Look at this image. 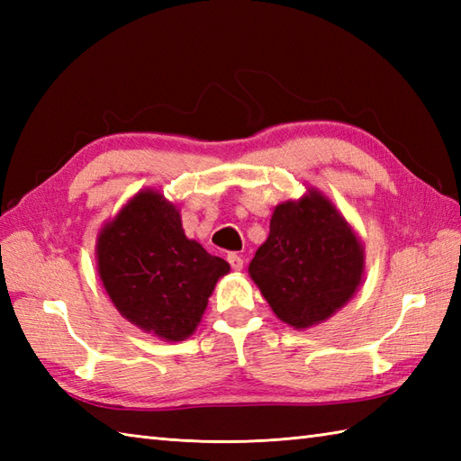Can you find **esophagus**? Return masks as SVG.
I'll return each instance as SVG.
<instances>
[{
	"label": "esophagus",
	"instance_id": "34e87169",
	"mask_svg": "<svg viewBox=\"0 0 461 461\" xmlns=\"http://www.w3.org/2000/svg\"><path fill=\"white\" fill-rule=\"evenodd\" d=\"M228 261L233 271H241L243 269V259L241 256H238V253H228Z\"/></svg>",
	"mask_w": 461,
	"mask_h": 461
}]
</instances>
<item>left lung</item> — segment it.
I'll list each match as a JSON object with an SVG mask.
<instances>
[{"mask_svg": "<svg viewBox=\"0 0 461 461\" xmlns=\"http://www.w3.org/2000/svg\"><path fill=\"white\" fill-rule=\"evenodd\" d=\"M362 271L365 249L357 233L317 190L277 205L269 238L249 263L273 312L295 329L319 325L347 305Z\"/></svg>", "mask_w": 461, "mask_h": 461, "instance_id": "obj_1", "label": "left lung"}]
</instances>
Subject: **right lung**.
Here are the masks:
<instances>
[{"label":"right lung","mask_w":461,"mask_h":461,"mask_svg":"<svg viewBox=\"0 0 461 461\" xmlns=\"http://www.w3.org/2000/svg\"><path fill=\"white\" fill-rule=\"evenodd\" d=\"M96 269L121 315L164 340L188 339L230 263L182 230L180 212L142 190L96 238Z\"/></svg>","instance_id":"add662e5"}]
</instances>
